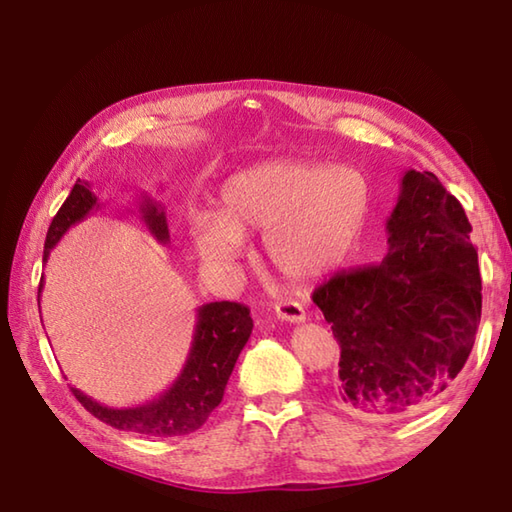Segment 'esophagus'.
<instances>
[{
  "instance_id": "esophagus-1",
  "label": "esophagus",
  "mask_w": 512,
  "mask_h": 512,
  "mask_svg": "<svg viewBox=\"0 0 512 512\" xmlns=\"http://www.w3.org/2000/svg\"><path fill=\"white\" fill-rule=\"evenodd\" d=\"M275 312L281 321H288V323L306 321V308H303L297 301H279L275 306Z\"/></svg>"
}]
</instances>
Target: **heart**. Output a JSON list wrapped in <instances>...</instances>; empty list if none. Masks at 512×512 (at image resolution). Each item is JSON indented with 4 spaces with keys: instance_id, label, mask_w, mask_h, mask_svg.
Listing matches in <instances>:
<instances>
[{
    "instance_id": "obj_1",
    "label": "heart",
    "mask_w": 512,
    "mask_h": 512,
    "mask_svg": "<svg viewBox=\"0 0 512 512\" xmlns=\"http://www.w3.org/2000/svg\"><path fill=\"white\" fill-rule=\"evenodd\" d=\"M369 211L361 171L321 160H266L233 173L217 191L215 213L191 220V242L204 264L231 270L244 237L264 231V253L295 281L330 273L350 255Z\"/></svg>"
}]
</instances>
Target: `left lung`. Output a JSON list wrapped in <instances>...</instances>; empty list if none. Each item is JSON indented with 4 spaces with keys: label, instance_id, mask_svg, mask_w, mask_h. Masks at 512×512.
Here are the masks:
<instances>
[{
    "label": "left lung",
    "instance_id": "obj_1",
    "mask_svg": "<svg viewBox=\"0 0 512 512\" xmlns=\"http://www.w3.org/2000/svg\"><path fill=\"white\" fill-rule=\"evenodd\" d=\"M387 255L312 292L341 345L332 396L352 416L418 413L462 372L482 317V277L462 204L431 171H405Z\"/></svg>",
    "mask_w": 512,
    "mask_h": 512
}]
</instances>
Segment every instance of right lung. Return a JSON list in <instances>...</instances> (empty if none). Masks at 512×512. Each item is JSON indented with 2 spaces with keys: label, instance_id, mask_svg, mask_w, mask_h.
I'll use <instances>...</instances> for the list:
<instances>
[{
  "label": "right lung",
  "instance_id": "right-lung-1",
  "mask_svg": "<svg viewBox=\"0 0 512 512\" xmlns=\"http://www.w3.org/2000/svg\"><path fill=\"white\" fill-rule=\"evenodd\" d=\"M140 198L143 200H140L138 209L149 233L160 244H169L167 215L162 206L147 198L145 193ZM92 209H99V200L90 191V182L76 180L59 213L52 217L46 244H43V262H48L50 250L57 246L65 231L76 222L85 220ZM41 290L43 279L39 284V295ZM250 332H253V319H250V310L242 303H204L198 308V321H195L187 363H184L180 376L173 380V385L162 391L158 398L149 400L147 405L112 409L85 396L76 387H72V394L94 418L114 429L143 433V436L151 438L187 436V433L200 429L209 420L211 411L222 402L226 383Z\"/></svg>",
  "mask_w": 512,
  "mask_h": 512
}]
</instances>
